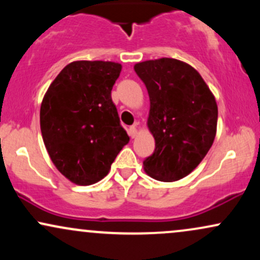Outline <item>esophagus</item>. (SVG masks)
Returning <instances> with one entry per match:
<instances>
[{
  "label": "esophagus",
  "mask_w": 260,
  "mask_h": 260,
  "mask_svg": "<svg viewBox=\"0 0 260 260\" xmlns=\"http://www.w3.org/2000/svg\"><path fill=\"white\" fill-rule=\"evenodd\" d=\"M137 133H138V131H137V123H134L133 126L128 128V134H129L131 138H134L137 136Z\"/></svg>",
  "instance_id": "1"
}]
</instances>
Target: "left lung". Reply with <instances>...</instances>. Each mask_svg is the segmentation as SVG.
I'll use <instances>...</instances> for the list:
<instances>
[{"label": "left lung", "instance_id": "8db88e82", "mask_svg": "<svg viewBox=\"0 0 260 260\" xmlns=\"http://www.w3.org/2000/svg\"><path fill=\"white\" fill-rule=\"evenodd\" d=\"M137 76L150 99L148 127L154 153L143 161L157 181L186 177L201 164L216 134L217 105L213 92L192 66L175 58L139 62Z\"/></svg>", "mask_w": 260, "mask_h": 260}]
</instances>
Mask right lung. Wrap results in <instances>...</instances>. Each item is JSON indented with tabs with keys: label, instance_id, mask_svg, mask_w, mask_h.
I'll list each match as a JSON object with an SVG mask.
<instances>
[{
	"label": "right lung",
	"instance_id": "obj_1",
	"mask_svg": "<svg viewBox=\"0 0 260 260\" xmlns=\"http://www.w3.org/2000/svg\"><path fill=\"white\" fill-rule=\"evenodd\" d=\"M122 66L76 61L59 72L45 94L40 128L52 162L80 186L104 178L129 137L121 126L111 90Z\"/></svg>",
	"mask_w": 260,
	"mask_h": 260
}]
</instances>
